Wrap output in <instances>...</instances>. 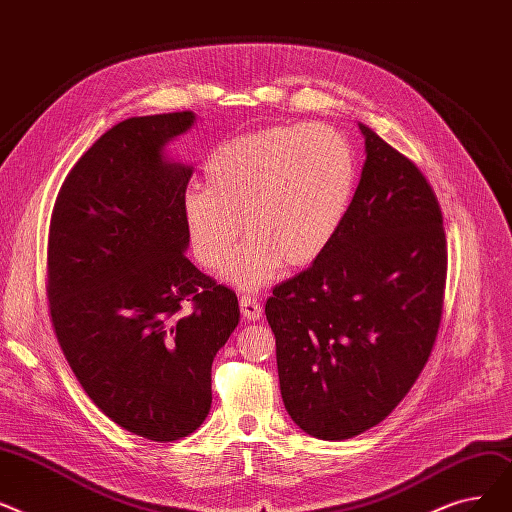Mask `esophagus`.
<instances>
[{"instance_id": "esophagus-1", "label": "esophagus", "mask_w": 512, "mask_h": 512, "mask_svg": "<svg viewBox=\"0 0 512 512\" xmlns=\"http://www.w3.org/2000/svg\"><path fill=\"white\" fill-rule=\"evenodd\" d=\"M239 308H241V316L246 321H258L262 316V306L256 298L250 296H241L239 298Z\"/></svg>"}]
</instances>
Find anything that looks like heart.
Masks as SVG:
<instances>
[{"label": "heart", "instance_id": "b5f03b06", "mask_svg": "<svg viewBox=\"0 0 512 512\" xmlns=\"http://www.w3.org/2000/svg\"><path fill=\"white\" fill-rule=\"evenodd\" d=\"M204 177L206 187H189L181 200L191 250L216 271L246 227L250 237L223 277L258 289L283 266L306 269L329 250L354 202L358 160L331 125H275L218 143Z\"/></svg>", "mask_w": 512, "mask_h": 512}]
</instances>
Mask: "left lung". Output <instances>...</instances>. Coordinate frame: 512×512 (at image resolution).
Returning <instances> with one entry per match:
<instances>
[{"mask_svg": "<svg viewBox=\"0 0 512 512\" xmlns=\"http://www.w3.org/2000/svg\"><path fill=\"white\" fill-rule=\"evenodd\" d=\"M364 164L329 250L273 289L287 415L327 442L381 423L417 381L442 319L446 235L421 170L358 123Z\"/></svg>", "mask_w": 512, "mask_h": 512, "instance_id": "obj_1", "label": "left lung"}]
</instances>
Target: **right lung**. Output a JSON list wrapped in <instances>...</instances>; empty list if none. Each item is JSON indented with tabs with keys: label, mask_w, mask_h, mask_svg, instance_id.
Here are the masks:
<instances>
[{
	"label": "right lung",
	"mask_w": 512,
	"mask_h": 512,
	"mask_svg": "<svg viewBox=\"0 0 512 512\" xmlns=\"http://www.w3.org/2000/svg\"><path fill=\"white\" fill-rule=\"evenodd\" d=\"M193 123L173 112L106 131L68 173L47 243L52 323L72 373L108 419L152 442L204 423L212 360L239 323L233 291L185 256L191 166L166 145Z\"/></svg>",
	"instance_id": "right-lung-1"
}]
</instances>
